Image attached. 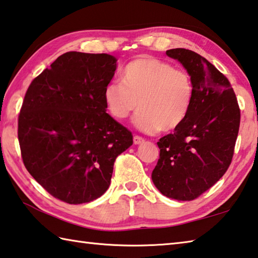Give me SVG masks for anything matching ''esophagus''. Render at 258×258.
<instances>
[{
  "mask_svg": "<svg viewBox=\"0 0 258 258\" xmlns=\"http://www.w3.org/2000/svg\"><path fill=\"white\" fill-rule=\"evenodd\" d=\"M145 141V140L142 138V137H139V135H135V137L133 138V142L134 144H141Z\"/></svg>",
  "mask_w": 258,
  "mask_h": 258,
  "instance_id": "34e87169",
  "label": "esophagus"
}]
</instances>
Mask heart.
I'll return each instance as SVG.
<instances>
[{"instance_id": "b5f03b06", "label": "heart", "mask_w": 258, "mask_h": 258, "mask_svg": "<svg viewBox=\"0 0 258 258\" xmlns=\"http://www.w3.org/2000/svg\"><path fill=\"white\" fill-rule=\"evenodd\" d=\"M121 82H109L104 90L106 108L117 120L127 118L139 105L133 123L153 134L176 130L188 115L194 89L184 70L154 57H140L126 65Z\"/></svg>"}]
</instances>
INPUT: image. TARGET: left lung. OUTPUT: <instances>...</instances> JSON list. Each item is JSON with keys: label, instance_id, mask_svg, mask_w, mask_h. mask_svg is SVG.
Wrapping results in <instances>:
<instances>
[{"label": "left lung", "instance_id": "obj_1", "mask_svg": "<svg viewBox=\"0 0 258 258\" xmlns=\"http://www.w3.org/2000/svg\"><path fill=\"white\" fill-rule=\"evenodd\" d=\"M193 82L188 115L172 134L157 143L160 157L152 181L162 195L191 201L212 187L230 166L240 124V109L230 82L195 51H166Z\"/></svg>", "mask_w": 258, "mask_h": 258}]
</instances>
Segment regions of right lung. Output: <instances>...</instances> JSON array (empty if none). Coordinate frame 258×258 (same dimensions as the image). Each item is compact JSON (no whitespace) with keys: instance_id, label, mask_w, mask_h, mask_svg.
I'll use <instances>...</instances> for the list:
<instances>
[{"instance_id":"add662e5","label":"right lung","mask_w":258,"mask_h":258,"mask_svg":"<svg viewBox=\"0 0 258 258\" xmlns=\"http://www.w3.org/2000/svg\"><path fill=\"white\" fill-rule=\"evenodd\" d=\"M116 68L113 55L68 51L26 92L18 120L23 163L65 203L100 198L117 156L133 144L132 133L106 113L104 90Z\"/></svg>"}]
</instances>
